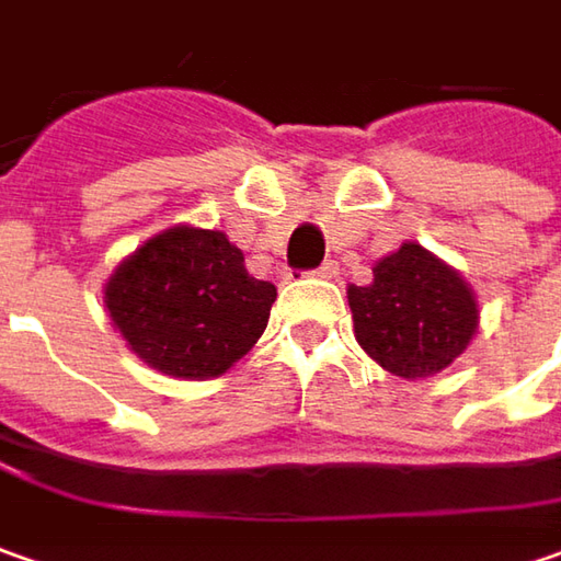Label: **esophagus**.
<instances>
[{
    "instance_id": "esophagus-1",
    "label": "esophagus",
    "mask_w": 561,
    "mask_h": 561,
    "mask_svg": "<svg viewBox=\"0 0 561 561\" xmlns=\"http://www.w3.org/2000/svg\"><path fill=\"white\" fill-rule=\"evenodd\" d=\"M335 273H339V263H335V260H327V263L317 270V276H320V279H335Z\"/></svg>"
}]
</instances>
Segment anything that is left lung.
Listing matches in <instances>:
<instances>
[{"instance_id":"8db88e82","label":"left lung","mask_w":561,"mask_h":561,"mask_svg":"<svg viewBox=\"0 0 561 561\" xmlns=\"http://www.w3.org/2000/svg\"><path fill=\"white\" fill-rule=\"evenodd\" d=\"M348 307L357 345L402 379L446 370L480 327L474 288L417 241L379 256L370 285H348Z\"/></svg>"}]
</instances>
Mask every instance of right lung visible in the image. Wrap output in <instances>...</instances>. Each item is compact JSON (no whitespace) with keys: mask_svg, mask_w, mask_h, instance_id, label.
Masks as SVG:
<instances>
[{"mask_svg":"<svg viewBox=\"0 0 561 561\" xmlns=\"http://www.w3.org/2000/svg\"><path fill=\"white\" fill-rule=\"evenodd\" d=\"M273 282L254 279L226 232L172 226L106 279L103 305L128 348L162 377H222L263 335Z\"/></svg>","mask_w":561,"mask_h":561,"instance_id":"obj_1","label":"right lung"}]
</instances>
